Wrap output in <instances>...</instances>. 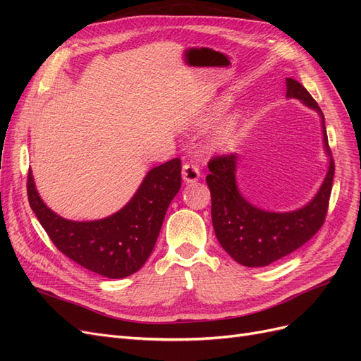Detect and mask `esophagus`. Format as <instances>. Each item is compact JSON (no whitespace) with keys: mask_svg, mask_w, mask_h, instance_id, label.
I'll use <instances>...</instances> for the list:
<instances>
[{"mask_svg":"<svg viewBox=\"0 0 361 361\" xmlns=\"http://www.w3.org/2000/svg\"><path fill=\"white\" fill-rule=\"evenodd\" d=\"M182 178L187 183H194L200 179V170L195 164H183Z\"/></svg>","mask_w":361,"mask_h":361,"instance_id":"obj_1","label":"esophagus"}]
</instances>
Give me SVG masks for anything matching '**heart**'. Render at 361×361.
Instances as JSON below:
<instances>
[{
	"mask_svg": "<svg viewBox=\"0 0 361 361\" xmlns=\"http://www.w3.org/2000/svg\"><path fill=\"white\" fill-rule=\"evenodd\" d=\"M227 105V99L224 97L223 101H220L218 104H215L212 113H209L207 116H204L203 122H209V120L220 114L224 108ZM241 120H243V116L239 111H233L228 116H226L223 118L221 123H218L214 130L211 133V137H209V146L212 149H216V150H227L231 149L238 140V134H239V128H241Z\"/></svg>",
	"mask_w": 361,
	"mask_h": 361,
	"instance_id": "obj_1",
	"label": "heart"
}]
</instances>
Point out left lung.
<instances>
[{"mask_svg": "<svg viewBox=\"0 0 361 361\" xmlns=\"http://www.w3.org/2000/svg\"><path fill=\"white\" fill-rule=\"evenodd\" d=\"M286 97L300 99L321 116L329 171L314 197L297 211L269 212L248 203L236 185V154L215 157L207 164L206 176L212 200V224L218 243L227 255L244 267H267L304 245L322 227L334 178V161L319 105L304 87L286 78Z\"/></svg>", "mask_w": 361, "mask_h": 361, "instance_id": "left-lung-1", "label": "left lung"}]
</instances>
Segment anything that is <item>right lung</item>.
Masks as SVG:
<instances>
[{
    "label": "right lung",
    "instance_id": "1",
    "mask_svg": "<svg viewBox=\"0 0 361 361\" xmlns=\"http://www.w3.org/2000/svg\"><path fill=\"white\" fill-rule=\"evenodd\" d=\"M180 159L152 169L140 188L118 212L94 221L66 220L43 203L31 170L27 194L49 239L63 255L96 274L123 279L134 274L150 256L164 216L180 190Z\"/></svg>",
    "mask_w": 361,
    "mask_h": 361
}]
</instances>
